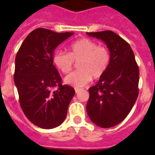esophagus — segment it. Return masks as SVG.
<instances>
[{"label": "esophagus", "instance_id": "34e87169", "mask_svg": "<svg viewBox=\"0 0 155 155\" xmlns=\"http://www.w3.org/2000/svg\"><path fill=\"white\" fill-rule=\"evenodd\" d=\"M75 93H78V92L80 91V88H76V87H75Z\"/></svg>", "mask_w": 155, "mask_h": 155}]
</instances>
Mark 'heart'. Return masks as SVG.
<instances>
[{"label": "heart", "instance_id": "obj_1", "mask_svg": "<svg viewBox=\"0 0 155 155\" xmlns=\"http://www.w3.org/2000/svg\"><path fill=\"white\" fill-rule=\"evenodd\" d=\"M111 60L109 50L98 46L97 42L88 38H81L72 42L69 47V53L57 51L54 54L53 62L63 74L72 70L74 62L79 63V71L71 73L64 79V82L75 87H82L91 81L100 79L108 69Z\"/></svg>", "mask_w": 155, "mask_h": 155}]
</instances>
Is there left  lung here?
<instances>
[{
  "instance_id": "left-lung-1",
  "label": "left lung",
  "mask_w": 155,
  "mask_h": 155,
  "mask_svg": "<svg viewBox=\"0 0 155 155\" xmlns=\"http://www.w3.org/2000/svg\"><path fill=\"white\" fill-rule=\"evenodd\" d=\"M87 35L103 41L111 55L105 73L88 89L87 115L100 127H113L127 117L137 101L139 68L130 44L116 33L104 30Z\"/></svg>"
}]
</instances>
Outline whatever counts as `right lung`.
<instances>
[{"label": "right lung", "instance_id": "right-lung-1", "mask_svg": "<svg viewBox=\"0 0 155 155\" xmlns=\"http://www.w3.org/2000/svg\"><path fill=\"white\" fill-rule=\"evenodd\" d=\"M73 33H56L38 28L30 32L15 58L14 83L25 117L42 129H53L65 120L68 105L75 92L62 84L53 65L54 51ZM54 87L57 89L52 90Z\"/></svg>", "mask_w": 155, "mask_h": 155}]
</instances>
